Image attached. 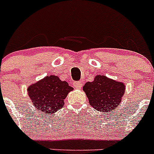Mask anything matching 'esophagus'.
Masks as SVG:
<instances>
[{
    "label": "esophagus",
    "instance_id": "34e87169",
    "mask_svg": "<svg viewBox=\"0 0 154 154\" xmlns=\"http://www.w3.org/2000/svg\"><path fill=\"white\" fill-rule=\"evenodd\" d=\"M75 88L76 89H80L82 86V82L81 81H77V82H75L74 84H73Z\"/></svg>",
    "mask_w": 154,
    "mask_h": 154
}]
</instances>
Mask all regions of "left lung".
Returning a JSON list of instances; mask_svg holds the SVG:
<instances>
[{"mask_svg":"<svg viewBox=\"0 0 154 154\" xmlns=\"http://www.w3.org/2000/svg\"><path fill=\"white\" fill-rule=\"evenodd\" d=\"M89 104L100 112H110L119 106L123 96L125 85L104 75H97L94 81L88 82L83 86Z\"/></svg>","mask_w":154,"mask_h":154,"instance_id":"left-lung-1","label":"left lung"}]
</instances>
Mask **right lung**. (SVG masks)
Here are the masks:
<instances>
[{
    "instance_id": "obj_1",
    "label": "right lung",
    "mask_w": 154,
    "mask_h": 154,
    "mask_svg": "<svg viewBox=\"0 0 154 154\" xmlns=\"http://www.w3.org/2000/svg\"><path fill=\"white\" fill-rule=\"evenodd\" d=\"M73 89L67 82L58 76L49 75L28 88V96L37 109L51 114L61 109L68 93Z\"/></svg>"
}]
</instances>
